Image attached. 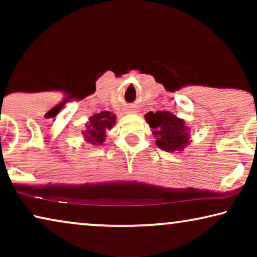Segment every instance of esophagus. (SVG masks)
Returning <instances> with one entry per match:
<instances>
[{
	"label": "esophagus",
	"instance_id": "1",
	"mask_svg": "<svg viewBox=\"0 0 257 257\" xmlns=\"http://www.w3.org/2000/svg\"><path fill=\"white\" fill-rule=\"evenodd\" d=\"M127 112H128V113H133V112H136L135 110H133V108H128V110H127Z\"/></svg>",
	"mask_w": 257,
	"mask_h": 257
}]
</instances>
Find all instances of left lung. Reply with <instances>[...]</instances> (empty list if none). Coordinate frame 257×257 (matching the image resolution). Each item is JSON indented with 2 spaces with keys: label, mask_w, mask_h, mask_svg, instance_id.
<instances>
[{
  "label": "left lung",
  "mask_w": 257,
  "mask_h": 257,
  "mask_svg": "<svg viewBox=\"0 0 257 257\" xmlns=\"http://www.w3.org/2000/svg\"><path fill=\"white\" fill-rule=\"evenodd\" d=\"M145 119L150 127L153 128L157 146L166 152H181L189 144V127L184 119L168 111L149 112Z\"/></svg>",
  "instance_id": "obj_1"
}]
</instances>
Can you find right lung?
<instances>
[{
    "label": "right lung",
    "instance_id": "obj_1",
    "mask_svg": "<svg viewBox=\"0 0 257 257\" xmlns=\"http://www.w3.org/2000/svg\"><path fill=\"white\" fill-rule=\"evenodd\" d=\"M115 124V114L108 111L91 115L86 122V130L83 131L86 143L91 145H103L106 138V131L111 130Z\"/></svg>",
    "mask_w": 257,
    "mask_h": 257
}]
</instances>
